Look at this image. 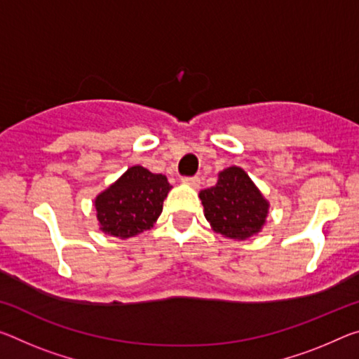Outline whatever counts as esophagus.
I'll use <instances>...</instances> for the list:
<instances>
[{
    "mask_svg": "<svg viewBox=\"0 0 359 359\" xmlns=\"http://www.w3.org/2000/svg\"><path fill=\"white\" fill-rule=\"evenodd\" d=\"M182 182L190 187H195V189L200 187V177H198V175H193V177H182Z\"/></svg>",
    "mask_w": 359,
    "mask_h": 359,
    "instance_id": "esophagus-1",
    "label": "esophagus"
}]
</instances>
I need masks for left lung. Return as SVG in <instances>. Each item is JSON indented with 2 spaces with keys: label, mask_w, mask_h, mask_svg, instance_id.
<instances>
[{
  "label": "left lung",
  "mask_w": 359,
  "mask_h": 359,
  "mask_svg": "<svg viewBox=\"0 0 359 359\" xmlns=\"http://www.w3.org/2000/svg\"><path fill=\"white\" fill-rule=\"evenodd\" d=\"M200 198L212 229L233 240H246L260 231L269 214V203L236 166L222 170L217 184L203 190Z\"/></svg>",
  "instance_id": "left-lung-1"
}]
</instances>
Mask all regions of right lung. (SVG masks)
I'll return each instance as SVG.
<instances>
[{
    "instance_id": "obj_1",
    "label": "right lung",
    "mask_w": 359,
    "mask_h": 359,
    "mask_svg": "<svg viewBox=\"0 0 359 359\" xmlns=\"http://www.w3.org/2000/svg\"><path fill=\"white\" fill-rule=\"evenodd\" d=\"M170 189L166 175L142 166L129 168L95 198L100 230L121 240L149 230L161 214Z\"/></svg>"
}]
</instances>
